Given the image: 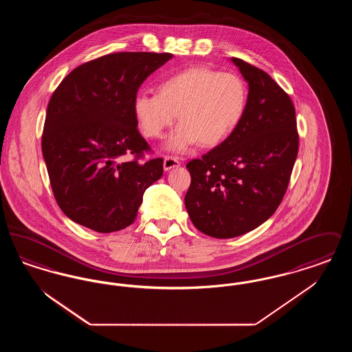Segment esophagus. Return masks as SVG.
<instances>
[{"label": "esophagus", "instance_id": "esophagus-1", "mask_svg": "<svg viewBox=\"0 0 352 352\" xmlns=\"http://www.w3.org/2000/svg\"><path fill=\"white\" fill-rule=\"evenodd\" d=\"M178 166H181V162H179L178 158L171 157V155H166V157H165V160H164V168H165L166 171L171 170V168H178Z\"/></svg>", "mask_w": 352, "mask_h": 352}]
</instances>
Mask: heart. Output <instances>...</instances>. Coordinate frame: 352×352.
<instances>
[{
	"label": "heart",
	"instance_id": "1",
	"mask_svg": "<svg viewBox=\"0 0 352 352\" xmlns=\"http://www.w3.org/2000/svg\"><path fill=\"white\" fill-rule=\"evenodd\" d=\"M248 104L245 82L232 72L187 68L158 85V94L140 92L133 100L134 118L142 134L161 138L178 113L181 122L170 135L168 149L184 153L201 142L214 148L240 125Z\"/></svg>",
	"mask_w": 352,
	"mask_h": 352
}]
</instances>
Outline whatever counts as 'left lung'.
Wrapping results in <instances>:
<instances>
[{
    "instance_id": "obj_1",
    "label": "left lung",
    "mask_w": 352,
    "mask_h": 352,
    "mask_svg": "<svg viewBox=\"0 0 352 352\" xmlns=\"http://www.w3.org/2000/svg\"><path fill=\"white\" fill-rule=\"evenodd\" d=\"M248 83L240 125L215 149L190 161L184 197L192 224L204 234L231 239L267 221L284 198L298 153L294 105L268 74L231 59Z\"/></svg>"
}]
</instances>
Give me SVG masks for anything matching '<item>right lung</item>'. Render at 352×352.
I'll return each mask as SVG.
<instances>
[{
	"label": "right lung",
	"instance_id": "obj_1",
	"mask_svg": "<svg viewBox=\"0 0 352 352\" xmlns=\"http://www.w3.org/2000/svg\"><path fill=\"white\" fill-rule=\"evenodd\" d=\"M173 55L115 52L72 69L51 96L42 153L58 206L72 221L109 234L137 217L164 160L141 162L151 146L137 129L140 85ZM124 155H132L122 162Z\"/></svg>",
	"mask_w": 352,
	"mask_h": 352
}]
</instances>
